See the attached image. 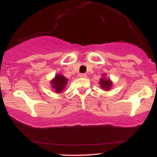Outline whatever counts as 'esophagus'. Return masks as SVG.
Segmentation results:
<instances>
[{
  "label": "esophagus",
  "instance_id": "1",
  "mask_svg": "<svg viewBox=\"0 0 157 157\" xmlns=\"http://www.w3.org/2000/svg\"><path fill=\"white\" fill-rule=\"evenodd\" d=\"M86 74H85V73H81V74H79V77L80 78H86Z\"/></svg>",
  "mask_w": 157,
  "mask_h": 157
}]
</instances>
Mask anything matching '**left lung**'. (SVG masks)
<instances>
[{
    "label": "left lung",
    "mask_w": 157,
    "mask_h": 157,
    "mask_svg": "<svg viewBox=\"0 0 157 157\" xmlns=\"http://www.w3.org/2000/svg\"><path fill=\"white\" fill-rule=\"evenodd\" d=\"M100 86L104 91H108L113 86V82L110 78H106V74L103 73L102 75V78L100 80Z\"/></svg>",
    "instance_id": "obj_1"
}]
</instances>
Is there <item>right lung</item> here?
<instances>
[{
	"instance_id": "add662e5",
	"label": "right lung",
	"mask_w": 157,
	"mask_h": 157,
	"mask_svg": "<svg viewBox=\"0 0 157 157\" xmlns=\"http://www.w3.org/2000/svg\"><path fill=\"white\" fill-rule=\"evenodd\" d=\"M67 82L68 79L65 78L63 75H62L61 73H57V75H55V78L52 79L50 84L55 92L57 93H60L62 91L65 90Z\"/></svg>"
}]
</instances>
